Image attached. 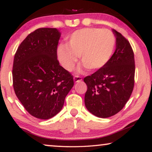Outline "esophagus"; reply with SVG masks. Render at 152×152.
I'll list each match as a JSON object with an SVG mask.
<instances>
[{
	"instance_id": "obj_1",
	"label": "esophagus",
	"mask_w": 152,
	"mask_h": 152,
	"mask_svg": "<svg viewBox=\"0 0 152 152\" xmlns=\"http://www.w3.org/2000/svg\"><path fill=\"white\" fill-rule=\"evenodd\" d=\"M82 80V78L80 76H78V75H75L74 77V82H81V81Z\"/></svg>"
}]
</instances>
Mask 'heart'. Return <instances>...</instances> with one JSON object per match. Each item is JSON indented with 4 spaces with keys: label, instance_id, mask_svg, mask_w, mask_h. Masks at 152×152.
Wrapping results in <instances>:
<instances>
[{
    "label": "heart",
    "instance_id": "obj_1",
    "mask_svg": "<svg viewBox=\"0 0 152 152\" xmlns=\"http://www.w3.org/2000/svg\"><path fill=\"white\" fill-rule=\"evenodd\" d=\"M115 45V36L109 30L83 28L68 37L67 45H59L57 57L63 67L68 71L74 69L78 56L85 68L98 70L109 61Z\"/></svg>",
    "mask_w": 152,
    "mask_h": 152
}]
</instances>
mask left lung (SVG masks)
<instances>
[{
    "label": "left lung",
    "instance_id": "1",
    "mask_svg": "<svg viewBox=\"0 0 152 152\" xmlns=\"http://www.w3.org/2000/svg\"><path fill=\"white\" fill-rule=\"evenodd\" d=\"M116 48L102 68L84 78L87 85L84 103L91 113L106 118L121 111L134 90V54L129 42L113 30Z\"/></svg>",
    "mask_w": 152,
    "mask_h": 152
}]
</instances>
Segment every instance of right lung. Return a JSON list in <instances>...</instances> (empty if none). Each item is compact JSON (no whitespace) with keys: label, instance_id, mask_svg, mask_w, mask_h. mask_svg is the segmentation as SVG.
<instances>
[{"label":"right lung","instance_id":"1","mask_svg":"<svg viewBox=\"0 0 152 152\" xmlns=\"http://www.w3.org/2000/svg\"><path fill=\"white\" fill-rule=\"evenodd\" d=\"M56 28H39L22 41L14 55V92L26 111L42 120L61 111L74 85L73 76L59 65Z\"/></svg>","mask_w":152,"mask_h":152}]
</instances>
